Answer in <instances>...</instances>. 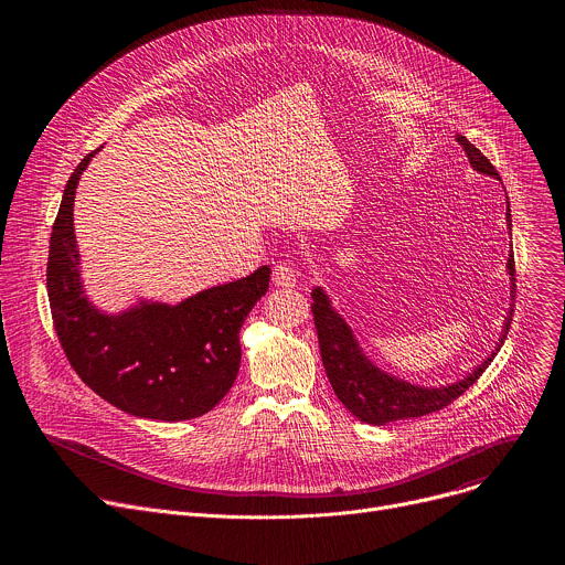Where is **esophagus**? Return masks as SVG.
<instances>
[{
  "label": "esophagus",
  "mask_w": 565,
  "mask_h": 565,
  "mask_svg": "<svg viewBox=\"0 0 565 565\" xmlns=\"http://www.w3.org/2000/svg\"><path fill=\"white\" fill-rule=\"evenodd\" d=\"M273 281L275 286H295L297 284V270L290 262H277L273 266Z\"/></svg>",
  "instance_id": "1"
}]
</instances>
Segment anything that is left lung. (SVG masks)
<instances>
[{"mask_svg": "<svg viewBox=\"0 0 565 565\" xmlns=\"http://www.w3.org/2000/svg\"><path fill=\"white\" fill-rule=\"evenodd\" d=\"M458 145H462L469 163L476 172L488 174L497 181H501L499 172L490 163L488 156H482L478 147H473L465 136H456ZM508 225L512 227V214H510V203H508ZM508 273L512 281V299H514V253L508 257ZM312 319H315V329L319 338V353L321 362H324L327 375L331 380V386L335 395L340 397L342 405L362 423L366 425H386L393 420H407V418H420L434 412L445 409L447 405L456 397H460L480 375L490 366L494 355L501 351L510 327H512V315L514 308H510L501 340L492 355L478 364L473 373L465 375L462 380L440 386V388H429V386H418L405 380H397L384 371H380L360 349L353 331L349 329L342 315L331 306L329 295L315 288L312 292ZM514 306V303H512Z\"/></svg>", "mask_w": 565, "mask_h": 565, "instance_id": "obj_1", "label": "left lung"}]
</instances>
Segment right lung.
<instances>
[{
	"label": "right lung",
	"instance_id": "1",
	"mask_svg": "<svg viewBox=\"0 0 565 565\" xmlns=\"http://www.w3.org/2000/svg\"><path fill=\"white\" fill-rule=\"evenodd\" d=\"M94 153L71 174L51 232L46 290L57 340L73 371L120 412L166 423L199 418L236 380L238 331L266 295L270 268L177 306L140 301L120 315L100 312L79 279L73 232L75 188Z\"/></svg>",
	"mask_w": 565,
	"mask_h": 565
}]
</instances>
